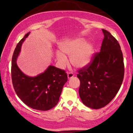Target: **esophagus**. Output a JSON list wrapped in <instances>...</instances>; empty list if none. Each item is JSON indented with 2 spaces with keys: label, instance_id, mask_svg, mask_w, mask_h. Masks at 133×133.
<instances>
[{
  "label": "esophagus",
  "instance_id": "obj_1",
  "mask_svg": "<svg viewBox=\"0 0 133 133\" xmlns=\"http://www.w3.org/2000/svg\"><path fill=\"white\" fill-rule=\"evenodd\" d=\"M74 75L72 72H68V74H67V77H68V79H71L74 77Z\"/></svg>",
  "mask_w": 133,
  "mask_h": 133
}]
</instances>
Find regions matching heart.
<instances>
[{
    "label": "heart",
    "instance_id": "heart-1",
    "mask_svg": "<svg viewBox=\"0 0 133 133\" xmlns=\"http://www.w3.org/2000/svg\"><path fill=\"white\" fill-rule=\"evenodd\" d=\"M61 52H56V58L63 65L66 61L64 55L70 56V62L76 68L87 66L91 61L94 54V46L90 42H85L82 38H77L61 42L59 44Z\"/></svg>",
    "mask_w": 133,
    "mask_h": 133
}]
</instances>
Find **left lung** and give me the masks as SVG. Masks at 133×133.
<instances>
[{
	"instance_id": "8db88e82",
	"label": "left lung",
	"mask_w": 133,
	"mask_h": 133,
	"mask_svg": "<svg viewBox=\"0 0 133 133\" xmlns=\"http://www.w3.org/2000/svg\"><path fill=\"white\" fill-rule=\"evenodd\" d=\"M99 52L91 63L78 71L79 94L84 105L99 109L109 104L117 95L124 77L123 58L117 40L107 31Z\"/></svg>"
}]
</instances>
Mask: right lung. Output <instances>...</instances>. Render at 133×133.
I'll return each mask as SVG.
<instances>
[{"label": "right lung", "mask_w": 133, "mask_h": 133, "mask_svg": "<svg viewBox=\"0 0 133 133\" xmlns=\"http://www.w3.org/2000/svg\"><path fill=\"white\" fill-rule=\"evenodd\" d=\"M24 35L17 44L12 58L11 77L17 95L33 109L47 111L55 107L59 102L62 89L67 81L64 70L49 66L45 71L34 77L25 75L18 66L16 59L22 44L29 35Z\"/></svg>", "instance_id": "add662e5"}]
</instances>
